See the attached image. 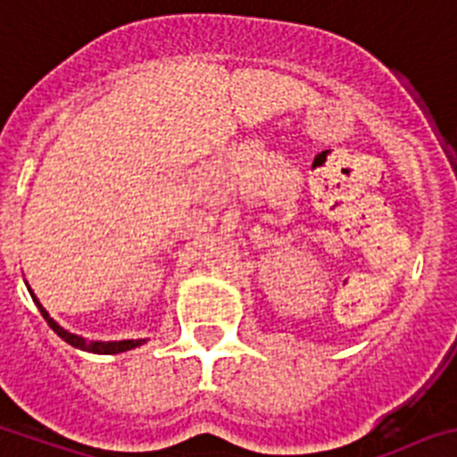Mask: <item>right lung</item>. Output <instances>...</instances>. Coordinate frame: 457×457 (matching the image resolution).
I'll list each match as a JSON object with an SVG mask.
<instances>
[{"instance_id":"obj_1","label":"right lung","mask_w":457,"mask_h":457,"mask_svg":"<svg viewBox=\"0 0 457 457\" xmlns=\"http://www.w3.org/2000/svg\"><path fill=\"white\" fill-rule=\"evenodd\" d=\"M26 287H29V285H26ZM29 291H30V298H33V303H36L37 310H40V314L45 316V320H46V323H49V328L54 329V332L58 334V337L62 338V341H67L69 345L78 347V350L94 352V354H119V352L134 350V347H138V345H143V343H145V338H137V341H134V338H128V341H87L85 337H78V334H71V332H69V329H64L62 325L55 323V320L49 316V312H46L45 307H42V303L37 301V296H36V294H33V289H30V287H29Z\"/></svg>"}]
</instances>
